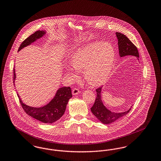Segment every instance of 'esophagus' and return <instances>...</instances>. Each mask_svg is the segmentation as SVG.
Returning <instances> with one entry per match:
<instances>
[{
  "label": "esophagus",
  "instance_id": "esophagus-1",
  "mask_svg": "<svg viewBox=\"0 0 161 161\" xmlns=\"http://www.w3.org/2000/svg\"><path fill=\"white\" fill-rule=\"evenodd\" d=\"M72 95H78L80 93V91L77 88H75L72 90Z\"/></svg>",
  "mask_w": 161,
  "mask_h": 161
}]
</instances>
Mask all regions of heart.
<instances>
[{
    "label": "heart",
    "mask_w": 161,
    "mask_h": 161,
    "mask_svg": "<svg viewBox=\"0 0 161 161\" xmlns=\"http://www.w3.org/2000/svg\"><path fill=\"white\" fill-rule=\"evenodd\" d=\"M115 60V51L109 43L95 42L81 46L70 57L69 63L73 69H66L73 78L84 71L86 81L92 86L104 84L110 76Z\"/></svg>",
    "instance_id": "obj_1"
}]
</instances>
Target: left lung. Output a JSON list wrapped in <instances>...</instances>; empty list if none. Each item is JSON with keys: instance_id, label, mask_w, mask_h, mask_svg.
Wrapping results in <instances>:
<instances>
[{"instance_id": "1", "label": "left lung", "mask_w": 161, "mask_h": 161, "mask_svg": "<svg viewBox=\"0 0 161 161\" xmlns=\"http://www.w3.org/2000/svg\"><path fill=\"white\" fill-rule=\"evenodd\" d=\"M116 35L118 41V45L119 57H123L127 55H132L136 57L138 60H139V53L137 47L125 35L117 32H116ZM102 89L103 87H100V88L96 90L97 98L93 106L91 108V112L100 122L104 124H109L115 123V121L127 114L130 112L131 106L128 110L123 112H112L108 109L103 103L101 93Z\"/></svg>"}]
</instances>
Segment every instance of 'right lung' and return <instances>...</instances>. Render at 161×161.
I'll return each instance as SVG.
<instances>
[{
	"instance_id": "1",
	"label": "right lung",
	"mask_w": 161,
	"mask_h": 161,
	"mask_svg": "<svg viewBox=\"0 0 161 161\" xmlns=\"http://www.w3.org/2000/svg\"><path fill=\"white\" fill-rule=\"evenodd\" d=\"M46 33L47 32L45 30L36 31L23 41L18 49V52L42 38ZM15 78V68H14V86ZM17 95L25 112L32 118L45 124H52L58 120L64 114L69 99L72 97L70 87H62L57 91L54 98L47 104L42 107H34L25 104L18 93Z\"/></svg>"
}]
</instances>
